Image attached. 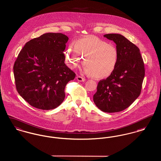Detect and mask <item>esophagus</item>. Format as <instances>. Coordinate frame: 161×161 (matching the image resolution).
I'll list each match as a JSON object with an SVG mask.
<instances>
[{"label":"esophagus","instance_id":"esophagus-1","mask_svg":"<svg viewBox=\"0 0 161 161\" xmlns=\"http://www.w3.org/2000/svg\"><path fill=\"white\" fill-rule=\"evenodd\" d=\"M76 80L78 81H85L86 80L85 78L81 76L77 75L76 76Z\"/></svg>","mask_w":161,"mask_h":161}]
</instances>
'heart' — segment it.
Returning a JSON list of instances; mask_svg holds the SVG:
<instances>
[{
	"label": "heart",
	"instance_id": "b5f03b06",
	"mask_svg": "<svg viewBox=\"0 0 161 161\" xmlns=\"http://www.w3.org/2000/svg\"><path fill=\"white\" fill-rule=\"evenodd\" d=\"M67 64L75 69L84 58V72L99 79L111 75L115 70L119 60L117 48L100 38L89 35L80 38L74 43V47H67L64 51Z\"/></svg>",
	"mask_w": 161,
	"mask_h": 161
}]
</instances>
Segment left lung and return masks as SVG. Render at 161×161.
Here are the masks:
<instances>
[{
    "label": "left lung",
    "instance_id": "obj_1",
    "mask_svg": "<svg viewBox=\"0 0 161 161\" xmlns=\"http://www.w3.org/2000/svg\"><path fill=\"white\" fill-rule=\"evenodd\" d=\"M104 37L115 43L119 60L113 73L98 82L93 100L101 111L117 113L129 107L141 94L145 67L139 48L123 35L111 33Z\"/></svg>",
    "mask_w": 161,
    "mask_h": 161
}]
</instances>
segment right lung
<instances>
[{
  "instance_id": "add662e5",
  "label": "right lung",
  "mask_w": 161,
  "mask_h": 161,
  "mask_svg": "<svg viewBox=\"0 0 161 161\" xmlns=\"http://www.w3.org/2000/svg\"><path fill=\"white\" fill-rule=\"evenodd\" d=\"M68 40L62 33H45L29 41L19 52L13 67L16 87L31 106L50 110L64 101L67 83L75 77L64 63Z\"/></svg>"
}]
</instances>
